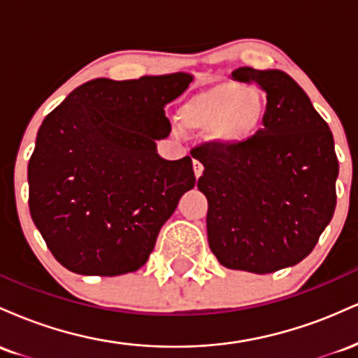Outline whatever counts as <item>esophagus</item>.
<instances>
[{
	"label": "esophagus",
	"mask_w": 358,
	"mask_h": 358,
	"mask_svg": "<svg viewBox=\"0 0 358 358\" xmlns=\"http://www.w3.org/2000/svg\"><path fill=\"white\" fill-rule=\"evenodd\" d=\"M193 173H195L196 178L203 173V165L199 162V159H193Z\"/></svg>",
	"instance_id": "esophagus-1"
}]
</instances>
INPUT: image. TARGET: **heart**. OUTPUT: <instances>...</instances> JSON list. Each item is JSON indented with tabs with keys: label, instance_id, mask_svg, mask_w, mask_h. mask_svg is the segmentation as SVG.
<instances>
[{
	"label": "heart",
	"instance_id": "1",
	"mask_svg": "<svg viewBox=\"0 0 358 358\" xmlns=\"http://www.w3.org/2000/svg\"><path fill=\"white\" fill-rule=\"evenodd\" d=\"M268 99L261 90L225 80L192 96L178 110L183 129H210L219 145L239 146L252 139L264 124Z\"/></svg>",
	"mask_w": 358,
	"mask_h": 358
}]
</instances>
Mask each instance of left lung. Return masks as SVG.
<instances>
[{
	"label": "left lung",
	"instance_id": "left-lung-1",
	"mask_svg": "<svg viewBox=\"0 0 358 358\" xmlns=\"http://www.w3.org/2000/svg\"><path fill=\"white\" fill-rule=\"evenodd\" d=\"M232 79L264 90V124L244 145L200 148L196 187L220 264L269 274L303 261L330 224L338 159L330 127L287 73L241 67Z\"/></svg>",
	"mask_w": 358,
	"mask_h": 358
}]
</instances>
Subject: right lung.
<instances>
[{"label": "right lung", "instance_id": "add662e5", "mask_svg": "<svg viewBox=\"0 0 358 358\" xmlns=\"http://www.w3.org/2000/svg\"><path fill=\"white\" fill-rule=\"evenodd\" d=\"M192 76L94 79L43 119L28 163L36 229L64 268L117 276L141 268L180 196L195 185L192 158L168 162L165 106Z\"/></svg>", "mask_w": 358, "mask_h": 358}]
</instances>
